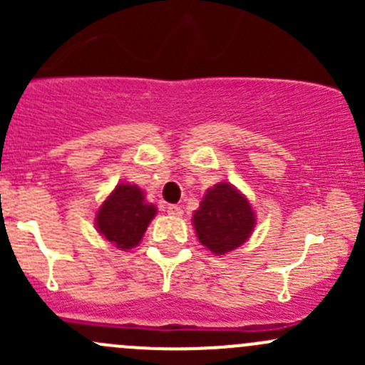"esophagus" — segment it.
I'll use <instances>...</instances> for the list:
<instances>
[{
    "instance_id": "1",
    "label": "esophagus",
    "mask_w": 365,
    "mask_h": 365,
    "mask_svg": "<svg viewBox=\"0 0 365 365\" xmlns=\"http://www.w3.org/2000/svg\"><path fill=\"white\" fill-rule=\"evenodd\" d=\"M168 213H169V215H173V217H180L183 213V210H182V206H180V205H169L168 206Z\"/></svg>"
}]
</instances>
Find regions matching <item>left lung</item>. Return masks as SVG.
Wrapping results in <instances>:
<instances>
[{"label":"left lung","mask_w":365,"mask_h":365,"mask_svg":"<svg viewBox=\"0 0 365 365\" xmlns=\"http://www.w3.org/2000/svg\"><path fill=\"white\" fill-rule=\"evenodd\" d=\"M194 227L206 249L226 254L240 247L252 233L254 212L247 197L233 185L222 182L205 194L194 212Z\"/></svg>","instance_id":"left-lung-1"}]
</instances>
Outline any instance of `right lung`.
Wrapping results in <instances>:
<instances>
[{"label": "right lung", "mask_w": 365, "mask_h": 365, "mask_svg": "<svg viewBox=\"0 0 365 365\" xmlns=\"http://www.w3.org/2000/svg\"><path fill=\"white\" fill-rule=\"evenodd\" d=\"M155 213V206L145 203L139 187L120 183L98 210L97 230L116 247L132 249L141 242Z\"/></svg>", "instance_id": "obj_1"}]
</instances>
